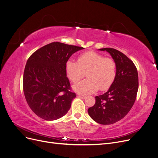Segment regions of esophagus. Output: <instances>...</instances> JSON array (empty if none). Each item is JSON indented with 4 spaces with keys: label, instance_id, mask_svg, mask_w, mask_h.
I'll return each mask as SVG.
<instances>
[{
    "label": "esophagus",
    "instance_id": "1",
    "mask_svg": "<svg viewBox=\"0 0 158 158\" xmlns=\"http://www.w3.org/2000/svg\"><path fill=\"white\" fill-rule=\"evenodd\" d=\"M77 96L81 98H85L86 97V95H85V94H78Z\"/></svg>",
    "mask_w": 158,
    "mask_h": 158
}]
</instances>
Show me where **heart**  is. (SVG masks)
<instances>
[{
	"label": "heart",
	"instance_id": "b5f03b06",
	"mask_svg": "<svg viewBox=\"0 0 158 158\" xmlns=\"http://www.w3.org/2000/svg\"><path fill=\"white\" fill-rule=\"evenodd\" d=\"M67 77L76 83L84 77L87 79L74 85V89L82 93H91L99 89H108L115 80L117 65L112 58L94 51H87L80 54L78 62L69 59L65 64Z\"/></svg>",
	"mask_w": 158,
	"mask_h": 158
}]
</instances>
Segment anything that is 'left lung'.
Returning <instances> with one entry per match:
<instances>
[{
  "mask_svg": "<svg viewBox=\"0 0 158 158\" xmlns=\"http://www.w3.org/2000/svg\"><path fill=\"white\" fill-rule=\"evenodd\" d=\"M106 50L116 63L117 74L109 90L95 97V104L88 109L89 116L101 124H111L128 114L136 99L139 87L137 68L127 56L112 48Z\"/></svg>",
  "mask_w": 158,
  "mask_h": 158,
  "instance_id": "8db88e82",
  "label": "left lung"
}]
</instances>
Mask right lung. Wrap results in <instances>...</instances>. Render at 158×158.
Returning a JSON list of instances; mask_svg holds the SVG:
<instances>
[{"mask_svg":"<svg viewBox=\"0 0 158 158\" xmlns=\"http://www.w3.org/2000/svg\"><path fill=\"white\" fill-rule=\"evenodd\" d=\"M84 48L53 42L37 50L27 61L23 74V91L36 115L53 121L69 110L76 93L71 91L65 71L66 61Z\"/></svg>","mask_w":158,"mask_h":158,"instance_id":"right-lung-1","label":"right lung"}]
</instances>
